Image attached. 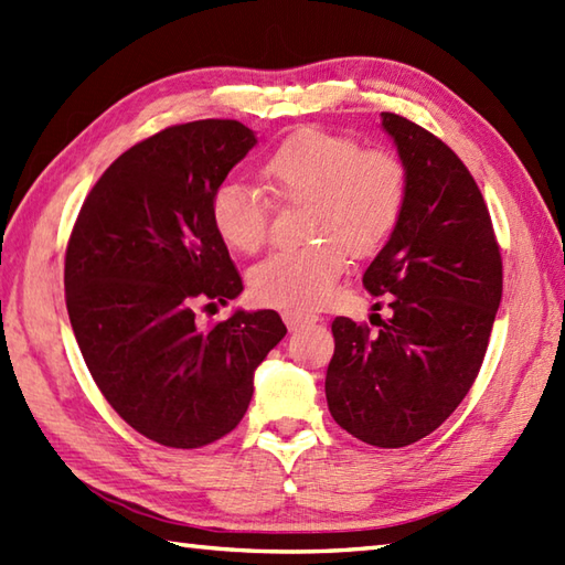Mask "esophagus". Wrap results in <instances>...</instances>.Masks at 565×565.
<instances>
[{"label":"esophagus","mask_w":565,"mask_h":565,"mask_svg":"<svg viewBox=\"0 0 565 565\" xmlns=\"http://www.w3.org/2000/svg\"><path fill=\"white\" fill-rule=\"evenodd\" d=\"M286 328L289 330H298L303 326H310V322H316V316H308V313H301V310H284L281 313Z\"/></svg>","instance_id":"esophagus-1"}]
</instances>
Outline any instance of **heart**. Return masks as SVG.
<instances>
[{"instance_id": "obj_1", "label": "heart", "mask_w": 565, "mask_h": 565, "mask_svg": "<svg viewBox=\"0 0 565 565\" xmlns=\"http://www.w3.org/2000/svg\"><path fill=\"white\" fill-rule=\"evenodd\" d=\"M276 201H306L301 247L276 249L249 271V291L264 306L308 310L326 303L347 252L366 257L398 227L407 170L386 148H362L352 136L301 128L276 146L259 170ZM271 201L262 189L223 182L211 194L215 233L235 252H255L269 235Z\"/></svg>"}]
</instances>
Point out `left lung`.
Masks as SVG:
<instances>
[{
  "label": "left lung",
  "instance_id": "8db88e82",
  "mask_svg": "<svg viewBox=\"0 0 565 565\" xmlns=\"http://www.w3.org/2000/svg\"><path fill=\"white\" fill-rule=\"evenodd\" d=\"M381 126L407 170V201L364 286L393 313L376 332L334 318L326 395L342 429L398 449L435 431L473 386L502 298V259L481 189L456 152L398 114L383 111Z\"/></svg>",
  "mask_w": 565,
  "mask_h": 565
}]
</instances>
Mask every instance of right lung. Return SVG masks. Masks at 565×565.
<instances>
[{"label":"right lung","instance_id":"obj_1","mask_svg":"<svg viewBox=\"0 0 565 565\" xmlns=\"http://www.w3.org/2000/svg\"><path fill=\"white\" fill-rule=\"evenodd\" d=\"M239 121L170 126L126 150L84 199L65 252L72 330L104 398L142 437L196 449L237 427L255 369L286 334L276 310L196 326L243 279L209 203L255 148Z\"/></svg>","mask_w":565,"mask_h":565}]
</instances>
